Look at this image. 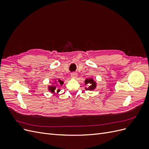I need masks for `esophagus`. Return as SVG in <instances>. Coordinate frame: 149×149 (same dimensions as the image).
Wrapping results in <instances>:
<instances>
[{
	"mask_svg": "<svg viewBox=\"0 0 149 149\" xmlns=\"http://www.w3.org/2000/svg\"><path fill=\"white\" fill-rule=\"evenodd\" d=\"M71 76L72 78L75 79V78H77L78 74H77V73H72L71 74Z\"/></svg>",
	"mask_w": 149,
	"mask_h": 149,
	"instance_id": "34e87169",
	"label": "esophagus"
}]
</instances>
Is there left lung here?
Masks as SVG:
<instances>
[{
    "label": "left lung",
    "instance_id": "1",
    "mask_svg": "<svg viewBox=\"0 0 149 149\" xmlns=\"http://www.w3.org/2000/svg\"><path fill=\"white\" fill-rule=\"evenodd\" d=\"M85 84L88 85V87H86V90H89V91H93L97 87V82L93 78H90L86 79L84 81Z\"/></svg>",
    "mask_w": 149,
    "mask_h": 149
}]
</instances>
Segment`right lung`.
Instances as JSON below:
<instances>
[{
    "label": "right lung",
    "mask_w": 149,
    "mask_h": 149,
    "mask_svg": "<svg viewBox=\"0 0 149 149\" xmlns=\"http://www.w3.org/2000/svg\"><path fill=\"white\" fill-rule=\"evenodd\" d=\"M63 81H61V79H55L52 83V84L49 85L48 86V90L49 91H50L52 93H55L56 94L59 93V92L61 91L60 89H56V87L58 85H63Z\"/></svg>",
    "instance_id": "right-lung-1"
}]
</instances>
